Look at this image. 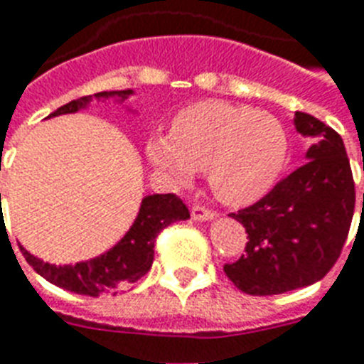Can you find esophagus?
Wrapping results in <instances>:
<instances>
[{"mask_svg":"<svg viewBox=\"0 0 364 364\" xmlns=\"http://www.w3.org/2000/svg\"><path fill=\"white\" fill-rule=\"evenodd\" d=\"M214 216H216V212L205 205H196L191 208V218L193 220H200L203 222V220H212Z\"/></svg>","mask_w":364,"mask_h":364,"instance_id":"34e87169","label":"esophagus"}]
</instances>
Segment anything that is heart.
Listing matches in <instances>:
<instances>
[{"mask_svg":"<svg viewBox=\"0 0 364 364\" xmlns=\"http://www.w3.org/2000/svg\"><path fill=\"white\" fill-rule=\"evenodd\" d=\"M146 156L174 182L206 171L218 199L242 206L264 196L282 173L287 133L278 118L246 105L200 101L174 116L168 135L148 139Z\"/></svg>","mask_w":364,"mask_h":364,"instance_id":"heart-1","label":"heart"}]
</instances>
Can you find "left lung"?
<instances>
[{
    "label": "left lung",
    "mask_w": 364,
    "mask_h": 364,
    "mask_svg": "<svg viewBox=\"0 0 364 364\" xmlns=\"http://www.w3.org/2000/svg\"><path fill=\"white\" fill-rule=\"evenodd\" d=\"M295 127L312 141L306 164L257 203L229 214L242 223L248 242L246 254L223 270L248 295H278L321 280L338 261L351 228L355 182L342 136L301 110Z\"/></svg>",
    "instance_id": "left-lung-1"
}]
</instances>
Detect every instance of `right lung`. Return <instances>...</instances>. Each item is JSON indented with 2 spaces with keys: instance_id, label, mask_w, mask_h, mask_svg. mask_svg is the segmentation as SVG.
I'll use <instances>...</instances> for the list:
<instances>
[{
  "instance_id": "obj_1",
  "label": "right lung",
  "mask_w": 364,
  "mask_h": 364,
  "mask_svg": "<svg viewBox=\"0 0 364 364\" xmlns=\"http://www.w3.org/2000/svg\"><path fill=\"white\" fill-rule=\"evenodd\" d=\"M129 94H132V90L109 92V94L101 92V94H95V97H109V95L127 97ZM92 100H94V95H84V97L73 100L54 110L50 116L77 112ZM188 218H190V210L178 196L156 193V196H148L142 199L139 216L132 229L126 232V237L122 238L114 248L95 259L56 267V264L37 259L28 254L24 248H22V254L37 274H41L54 286L63 287L67 291L77 293V295H88V297H100L103 293L116 295L150 270L154 261V240L159 231L173 222L188 220Z\"/></svg>"
}]
</instances>
